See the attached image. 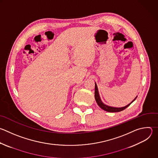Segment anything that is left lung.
I'll list each match as a JSON object with an SVG mask.
<instances>
[{"mask_svg": "<svg viewBox=\"0 0 158 158\" xmlns=\"http://www.w3.org/2000/svg\"><path fill=\"white\" fill-rule=\"evenodd\" d=\"M136 97H137V96L133 99V100H132V102L131 103H130L129 104L127 105V106L123 107H114L109 106H107V105L103 103L102 101L101 100V98H100V95L98 93L97 85L96 83L95 82V98L96 102L98 104V106L105 111H107L109 112H118L122 111V110H125L126 108H127L131 103H133L135 100Z\"/></svg>", "mask_w": 158, "mask_h": 158, "instance_id": "obj_1", "label": "left lung"}]
</instances>
